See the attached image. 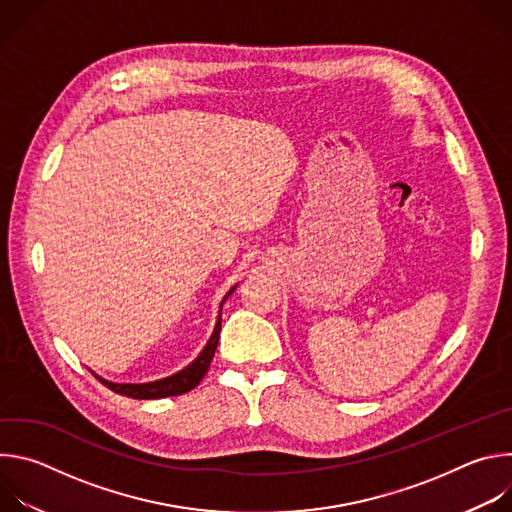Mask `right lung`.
Wrapping results in <instances>:
<instances>
[{"instance_id":"add662e5","label":"right lung","mask_w":512,"mask_h":512,"mask_svg":"<svg viewBox=\"0 0 512 512\" xmlns=\"http://www.w3.org/2000/svg\"><path fill=\"white\" fill-rule=\"evenodd\" d=\"M235 289H237V285H233L227 291V296L223 298L221 310H218V316H216L214 330H212L206 346L202 348V352L188 364V367H184L176 375L166 377V379H158V381H152V383H111V381H105L97 375L95 377L101 379V383L105 387H109L111 391H115L119 395H125V397H131V399H162V397H176V395H184V393L192 391L196 385H200V381L204 379V375L210 367V360H212L216 344H218V336H221L223 304L227 302V298L233 294Z\"/></svg>"}]
</instances>
